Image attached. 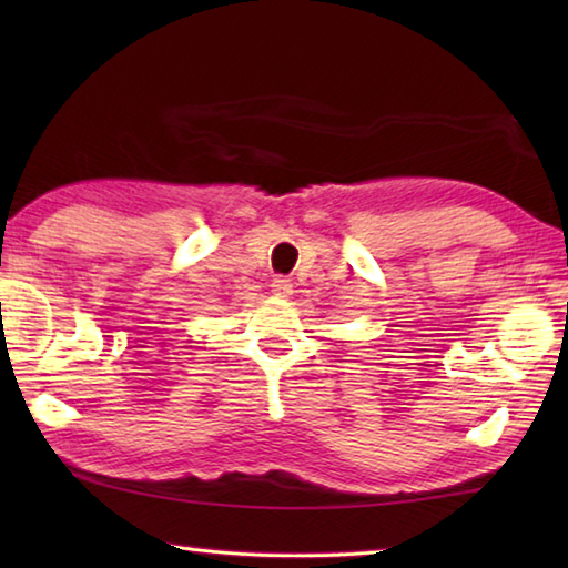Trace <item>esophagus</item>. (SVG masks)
I'll use <instances>...</instances> for the list:
<instances>
[{"label":"esophagus","instance_id":"esophagus-1","mask_svg":"<svg viewBox=\"0 0 568 568\" xmlns=\"http://www.w3.org/2000/svg\"><path fill=\"white\" fill-rule=\"evenodd\" d=\"M271 287H273V293H275L277 297H291V295H293V283L287 281V277H283V275L273 277Z\"/></svg>","mask_w":568,"mask_h":568}]
</instances>
